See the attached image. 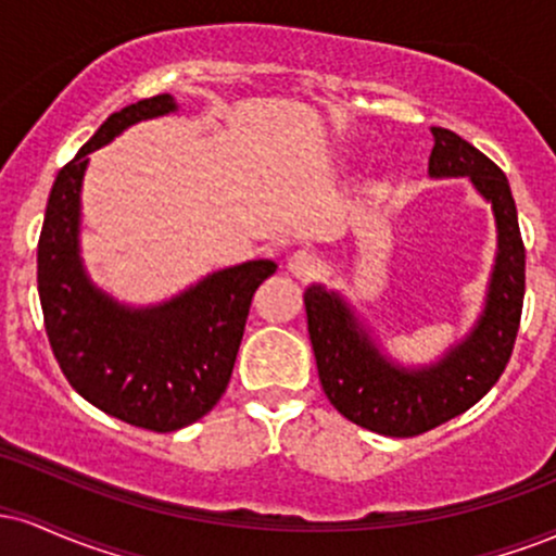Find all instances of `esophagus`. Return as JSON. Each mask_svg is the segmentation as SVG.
Returning a JSON list of instances; mask_svg holds the SVG:
<instances>
[{
	"label": "esophagus",
	"mask_w": 556,
	"mask_h": 556,
	"mask_svg": "<svg viewBox=\"0 0 556 556\" xmlns=\"http://www.w3.org/2000/svg\"><path fill=\"white\" fill-rule=\"evenodd\" d=\"M318 269V261L314 253L308 251H295L290 258H287V271L298 279H311Z\"/></svg>",
	"instance_id": "34e87169"
}]
</instances>
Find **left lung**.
<instances>
[{
  "label": "left lung",
  "instance_id": "8db88e82",
  "mask_svg": "<svg viewBox=\"0 0 556 556\" xmlns=\"http://www.w3.org/2000/svg\"><path fill=\"white\" fill-rule=\"evenodd\" d=\"M431 136L429 177H468L494 214L496 256L473 329L439 361L402 366L389 358L342 292L311 285L303 295L329 402L348 420L384 437H416L473 407L513 355L526 295V248L507 177L457 132L431 127Z\"/></svg>",
  "mask_w": 556,
  "mask_h": 556
}]
</instances>
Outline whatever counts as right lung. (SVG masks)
Wrapping results in <instances>:
<instances>
[{
    "label": "right lung",
    "instance_id": "1",
    "mask_svg": "<svg viewBox=\"0 0 556 556\" xmlns=\"http://www.w3.org/2000/svg\"><path fill=\"white\" fill-rule=\"evenodd\" d=\"M169 93L114 112L56 175L38 238V298L49 344L83 400L125 424L177 431L219 402L238 358L253 292L269 258L206 274L156 305H127L93 285L80 258V190L88 154L143 119L175 114Z\"/></svg>",
    "mask_w": 556,
    "mask_h": 556
}]
</instances>
